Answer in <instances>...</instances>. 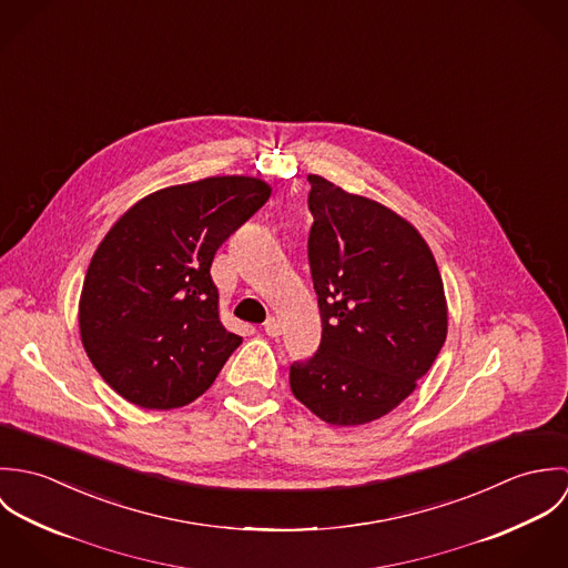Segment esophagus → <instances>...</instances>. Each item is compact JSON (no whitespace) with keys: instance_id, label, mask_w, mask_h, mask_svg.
Listing matches in <instances>:
<instances>
[{"instance_id":"obj_1","label":"esophagus","mask_w":568,"mask_h":568,"mask_svg":"<svg viewBox=\"0 0 568 568\" xmlns=\"http://www.w3.org/2000/svg\"><path fill=\"white\" fill-rule=\"evenodd\" d=\"M264 332H266L268 336H280V334H282V324H280L275 317H268V320L264 322Z\"/></svg>"}]
</instances>
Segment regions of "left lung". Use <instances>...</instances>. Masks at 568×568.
Returning a JSON list of instances; mask_svg holds the SVG:
<instances>
[{
	"mask_svg": "<svg viewBox=\"0 0 568 568\" xmlns=\"http://www.w3.org/2000/svg\"><path fill=\"white\" fill-rule=\"evenodd\" d=\"M311 275L322 343L291 365V392L334 426L394 410L437 358L448 311L435 257L385 205L308 174Z\"/></svg>",
	"mask_w": 568,
	"mask_h": 568,
	"instance_id": "1",
	"label": "left lung"
}]
</instances>
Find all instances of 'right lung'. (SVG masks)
Here are the masks:
<instances>
[{
	"label": "right lung",
	"mask_w": 568,
	"mask_h": 568,
	"mask_svg": "<svg viewBox=\"0 0 568 568\" xmlns=\"http://www.w3.org/2000/svg\"><path fill=\"white\" fill-rule=\"evenodd\" d=\"M253 176H210L135 203L95 248L82 284L84 352L122 398L176 408L205 394L243 343L219 320V246L268 201Z\"/></svg>",
	"instance_id": "obj_1"
}]
</instances>
